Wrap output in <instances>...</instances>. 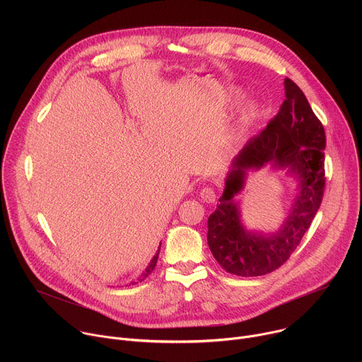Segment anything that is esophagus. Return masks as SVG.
<instances>
[{
  "instance_id": "1",
  "label": "esophagus",
  "mask_w": 362,
  "mask_h": 362,
  "mask_svg": "<svg viewBox=\"0 0 362 362\" xmlns=\"http://www.w3.org/2000/svg\"><path fill=\"white\" fill-rule=\"evenodd\" d=\"M200 197L206 203H215L216 202V192L214 187H203L200 190Z\"/></svg>"
}]
</instances>
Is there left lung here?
Returning a JSON list of instances; mask_svg holds the SVG:
<instances>
[{"label":"left lung","mask_w":362,"mask_h":362,"mask_svg":"<svg viewBox=\"0 0 362 362\" xmlns=\"http://www.w3.org/2000/svg\"><path fill=\"white\" fill-rule=\"evenodd\" d=\"M285 100L267 129L252 137L233 159L216 211L208 219V245L218 264L238 276H261L282 267L311 226L325 190V130L302 90L285 78ZM268 163L288 168L300 193L281 229L272 235L247 233L231 199L245 170Z\"/></svg>","instance_id":"8db88e82"}]
</instances>
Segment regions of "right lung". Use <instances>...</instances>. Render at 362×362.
Segmentation results:
<instances>
[{"label": "right lung", "instance_id": "right-lung-1", "mask_svg": "<svg viewBox=\"0 0 362 362\" xmlns=\"http://www.w3.org/2000/svg\"><path fill=\"white\" fill-rule=\"evenodd\" d=\"M159 252H160V246H159V250L156 252V255L153 256V259H151V262L148 264V267L146 268V271H144V272H143V274H141V275L137 278V281H139V282H141L143 279H146V276H148V275L153 272V269L156 268V264H158V257H159ZM130 284L133 285V284H137V282H130Z\"/></svg>", "mask_w": 362, "mask_h": 362}]
</instances>
